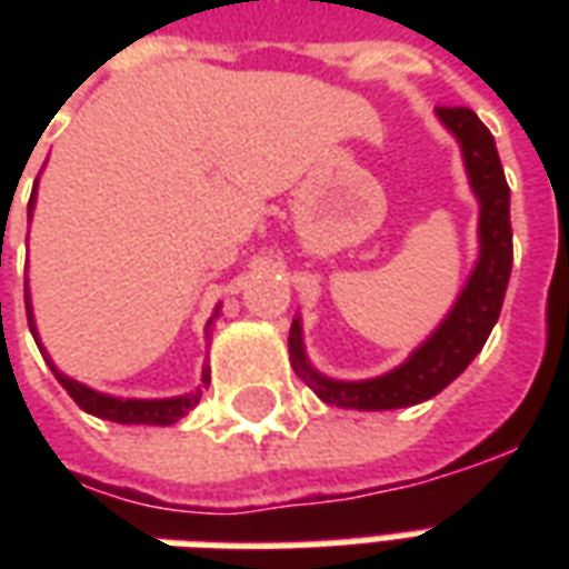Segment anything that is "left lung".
Wrapping results in <instances>:
<instances>
[{"label": "left lung", "instance_id": "8db88e82", "mask_svg": "<svg viewBox=\"0 0 569 569\" xmlns=\"http://www.w3.org/2000/svg\"><path fill=\"white\" fill-rule=\"evenodd\" d=\"M436 116L451 130L463 149L469 186L476 191L478 212V261L476 271L453 301L451 313L436 332L399 366L371 381H335L310 369L301 341V320L289 332V359L301 381L320 396L326 406L387 411V408L418 406L441 393L448 383L463 375L488 341L493 322L500 320L502 298L512 273V222H509V186L502 176L497 142L478 116L466 106H439Z\"/></svg>", "mask_w": 569, "mask_h": 569}]
</instances>
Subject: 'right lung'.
<instances>
[{"label": "right lung", "mask_w": 569, "mask_h": 569, "mask_svg": "<svg viewBox=\"0 0 569 569\" xmlns=\"http://www.w3.org/2000/svg\"><path fill=\"white\" fill-rule=\"evenodd\" d=\"M32 203H36V194L30 198V212ZM219 313V310H216ZM27 320H30V332L36 338V345H39V335H36V322H32V308H30V292H27ZM44 357V347H39ZM48 366L54 369V362L48 359ZM57 381L63 383V390H67L72 399H76V406L84 408L88 415L93 418H103V420H116V423H151V427H167V423H176L179 418H186L191 408L200 402V390L186 396H176V399H118V396H106L97 393L91 387H84V383L72 381L67 378L63 371H57ZM203 383H210V375L203 371Z\"/></svg>", "instance_id": "add662e5"}]
</instances>
